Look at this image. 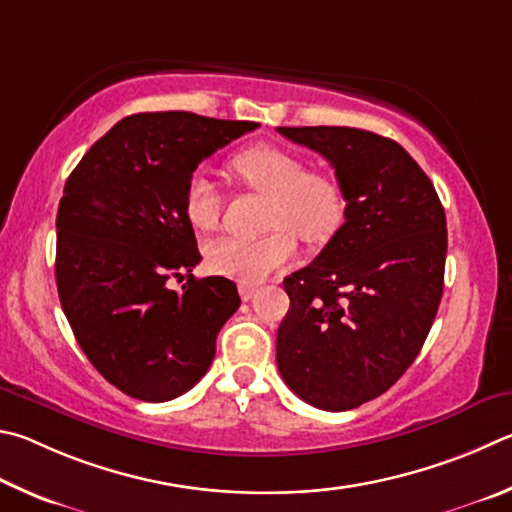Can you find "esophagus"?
I'll list each match as a JSON object with an SVG mask.
<instances>
[{
  "label": "esophagus",
  "mask_w": 512,
  "mask_h": 512,
  "mask_svg": "<svg viewBox=\"0 0 512 512\" xmlns=\"http://www.w3.org/2000/svg\"><path fill=\"white\" fill-rule=\"evenodd\" d=\"M238 292H240V297H242V301H251L256 297V285H249V283H240L238 285Z\"/></svg>",
  "instance_id": "34e87169"
}]
</instances>
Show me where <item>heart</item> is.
<instances>
[{"label":"heart","instance_id":"b5f03b06","mask_svg":"<svg viewBox=\"0 0 512 512\" xmlns=\"http://www.w3.org/2000/svg\"><path fill=\"white\" fill-rule=\"evenodd\" d=\"M231 173L267 197L261 238H220L206 249L211 270L238 281H263L279 272L297 254L299 236L321 245L342 227L346 200L333 177L306 170L303 159L279 146H251L229 161ZM222 197L204 175L188 179L184 215L197 231H213L220 222Z\"/></svg>","mask_w":512,"mask_h":512}]
</instances>
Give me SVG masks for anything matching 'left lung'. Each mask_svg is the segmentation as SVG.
Masks as SVG:
<instances>
[{"label": "left lung", "mask_w": 512, "mask_h": 512, "mask_svg": "<svg viewBox=\"0 0 512 512\" xmlns=\"http://www.w3.org/2000/svg\"><path fill=\"white\" fill-rule=\"evenodd\" d=\"M319 152L342 186L344 224L283 281L281 378L308 405L355 409L396 384L443 297L447 222L434 184L393 139L357 128H276Z\"/></svg>", "instance_id": "left-lung-1"}]
</instances>
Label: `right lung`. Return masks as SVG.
Here are the masks:
<instances>
[{"instance_id": "1", "label": "right lung", "mask_w": 512, "mask_h": 512, "mask_svg": "<svg viewBox=\"0 0 512 512\" xmlns=\"http://www.w3.org/2000/svg\"><path fill=\"white\" fill-rule=\"evenodd\" d=\"M256 128L193 112L132 114L67 179L56 218L62 310L87 360L130 398L166 402L200 382L240 306L233 281L191 274L202 256L184 191L202 159ZM184 275L182 293L167 288Z\"/></svg>"}]
</instances>
